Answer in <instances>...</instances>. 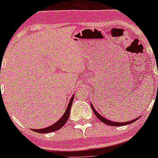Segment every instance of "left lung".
<instances>
[{
	"mask_svg": "<svg viewBox=\"0 0 158 158\" xmlns=\"http://www.w3.org/2000/svg\"><path fill=\"white\" fill-rule=\"evenodd\" d=\"M91 106H92V109L93 110V112L94 114L96 115V117L98 118V119H99L101 122H104L105 124H106V125H111V126H123V125H129V124L131 123H133L134 122H135L136 120H138V118L136 119H134V120L132 121H130V122H111V121H109L108 120V119L105 118H103L102 116L100 115L99 114H98V112H97L96 111H95V109H94V107L92 106V105L91 104Z\"/></svg>",
	"mask_w": 158,
	"mask_h": 158,
	"instance_id": "left-lung-1",
	"label": "left lung"
}]
</instances>
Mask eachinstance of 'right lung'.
Instances as JSON below:
<instances>
[{
  "label": "right lung",
  "mask_w": 158,
  "mask_h": 158,
  "mask_svg": "<svg viewBox=\"0 0 158 158\" xmlns=\"http://www.w3.org/2000/svg\"><path fill=\"white\" fill-rule=\"evenodd\" d=\"M73 98H74V95H73L70 99V102L68 105V107L66 109V112L64 113L63 116H62L61 118L55 123L54 125H51V126L47 127V128H42V129H32L33 131H36L37 133H49V132H52V131H55L59 130L60 128H61L63 125L66 124V122H67L68 118H69V112H70V109H71L72 104H73Z\"/></svg>",
  "instance_id": "add662e5"
}]
</instances>
